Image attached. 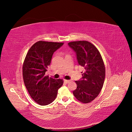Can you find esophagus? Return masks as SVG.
<instances>
[{"label":"esophagus","instance_id":"esophagus-1","mask_svg":"<svg viewBox=\"0 0 132 132\" xmlns=\"http://www.w3.org/2000/svg\"><path fill=\"white\" fill-rule=\"evenodd\" d=\"M64 81L65 83H68L69 82L70 80H64Z\"/></svg>","mask_w":132,"mask_h":132}]
</instances>
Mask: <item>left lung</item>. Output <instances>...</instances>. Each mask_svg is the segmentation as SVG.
Listing matches in <instances>:
<instances>
[{
	"label": "left lung",
	"mask_w": 132,
	"mask_h": 132,
	"mask_svg": "<svg viewBox=\"0 0 132 132\" xmlns=\"http://www.w3.org/2000/svg\"><path fill=\"white\" fill-rule=\"evenodd\" d=\"M68 45L75 52L79 64L85 69L82 78L75 81L77 87L73 94L81 102H90L100 93L105 78L101 54L93 44L86 41L71 42Z\"/></svg>",
	"instance_id": "8db88e82"
}]
</instances>
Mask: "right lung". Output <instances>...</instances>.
<instances>
[{
    "mask_svg": "<svg viewBox=\"0 0 132 132\" xmlns=\"http://www.w3.org/2000/svg\"><path fill=\"white\" fill-rule=\"evenodd\" d=\"M63 44L39 41L31 46L26 55L22 67L23 81L31 97L41 106L52 102L63 85V80L50 78L45 73L53 54Z\"/></svg>",
    "mask_w": 132,
    "mask_h": 132,
    "instance_id": "1",
    "label": "right lung"
}]
</instances>
